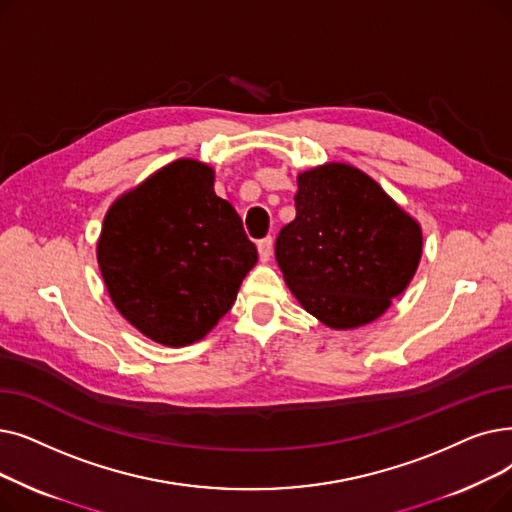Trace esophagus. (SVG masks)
Here are the masks:
<instances>
[{
  "label": "esophagus",
  "mask_w": 512,
  "mask_h": 512,
  "mask_svg": "<svg viewBox=\"0 0 512 512\" xmlns=\"http://www.w3.org/2000/svg\"><path fill=\"white\" fill-rule=\"evenodd\" d=\"M257 251H259V259L261 261H270L272 251H274V238L272 236H265L257 242Z\"/></svg>",
  "instance_id": "obj_1"
}]
</instances>
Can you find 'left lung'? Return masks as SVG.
<instances>
[{
  "label": "left lung",
  "mask_w": 512,
  "mask_h": 512,
  "mask_svg": "<svg viewBox=\"0 0 512 512\" xmlns=\"http://www.w3.org/2000/svg\"><path fill=\"white\" fill-rule=\"evenodd\" d=\"M276 261L305 311L347 330L383 316L414 278L422 232L370 175L345 163L299 173Z\"/></svg>",
  "instance_id": "8db88e82"
}]
</instances>
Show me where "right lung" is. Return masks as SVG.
Masks as SVG:
<instances>
[{
	"label": "right lung",
	"mask_w": 512,
	"mask_h": 512,
	"mask_svg": "<svg viewBox=\"0 0 512 512\" xmlns=\"http://www.w3.org/2000/svg\"><path fill=\"white\" fill-rule=\"evenodd\" d=\"M213 180L205 163L173 161L119 196L102 224L98 265L110 299L167 347L201 341L257 263L242 219Z\"/></svg>",
	"instance_id": "add662e5"
}]
</instances>
